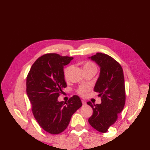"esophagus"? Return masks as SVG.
I'll list each match as a JSON object with an SVG mask.
<instances>
[{
	"mask_svg": "<svg viewBox=\"0 0 150 150\" xmlns=\"http://www.w3.org/2000/svg\"><path fill=\"white\" fill-rule=\"evenodd\" d=\"M82 103H83V105H86V102L84 100H82Z\"/></svg>",
	"mask_w": 150,
	"mask_h": 150,
	"instance_id": "obj_1",
	"label": "esophagus"
}]
</instances>
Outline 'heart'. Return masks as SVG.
I'll return each instance as SVG.
<instances>
[{"label":"heart","instance_id":"b5f03b06","mask_svg":"<svg viewBox=\"0 0 150 150\" xmlns=\"http://www.w3.org/2000/svg\"><path fill=\"white\" fill-rule=\"evenodd\" d=\"M83 69H87V68H96V66L95 64L90 61H87V62H84L83 64ZM71 66H67L64 70V76L66 79H67V77H68L69 73L70 70H71ZM89 90H90L89 86H81L77 90V92L79 93V95L84 96L87 94Z\"/></svg>","mask_w":150,"mask_h":150}]
</instances>
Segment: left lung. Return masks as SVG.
Masks as SVG:
<instances>
[{
    "instance_id": "left-lung-1",
    "label": "left lung",
    "mask_w": 150,
    "mask_h": 150,
    "mask_svg": "<svg viewBox=\"0 0 150 150\" xmlns=\"http://www.w3.org/2000/svg\"><path fill=\"white\" fill-rule=\"evenodd\" d=\"M91 59L100 67V75L94 91L99 93L101 103L95 105L87 102L93 109L88 122L97 131L106 133L124 109L126 98L124 72L118 62L106 54L97 52Z\"/></svg>"
}]
</instances>
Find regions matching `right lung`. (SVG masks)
Wrapping results in <instances>:
<instances>
[{
    "instance_id": "obj_1",
    "label": "right lung",
    "mask_w": 150,
    "mask_h": 150,
    "mask_svg": "<svg viewBox=\"0 0 150 150\" xmlns=\"http://www.w3.org/2000/svg\"><path fill=\"white\" fill-rule=\"evenodd\" d=\"M73 58L56 53L43 54L32 64L26 77V93L34 118L43 130L52 134L65 130L73 114L82 106L76 95L66 103L58 101L67 86L64 66Z\"/></svg>"
}]
</instances>
